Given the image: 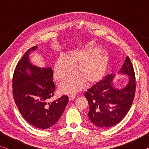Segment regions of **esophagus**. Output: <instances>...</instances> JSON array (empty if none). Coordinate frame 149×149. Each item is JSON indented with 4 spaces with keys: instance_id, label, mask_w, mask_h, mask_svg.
I'll return each mask as SVG.
<instances>
[{
    "instance_id": "esophagus-1",
    "label": "esophagus",
    "mask_w": 149,
    "mask_h": 149,
    "mask_svg": "<svg viewBox=\"0 0 149 149\" xmlns=\"http://www.w3.org/2000/svg\"><path fill=\"white\" fill-rule=\"evenodd\" d=\"M75 98V95H70L69 96V100H74Z\"/></svg>"
}]
</instances>
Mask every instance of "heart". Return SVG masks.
<instances>
[{
    "instance_id": "1",
    "label": "heart",
    "mask_w": 149,
    "mask_h": 149,
    "mask_svg": "<svg viewBox=\"0 0 149 149\" xmlns=\"http://www.w3.org/2000/svg\"><path fill=\"white\" fill-rule=\"evenodd\" d=\"M100 51V47L91 46L73 52L70 58L65 55L59 56L54 67V77L57 81H62L74 75L77 67L80 74L60 84L62 93L73 94L84 89L86 82L93 85L102 79L108 69L109 56L107 52Z\"/></svg>"
}]
</instances>
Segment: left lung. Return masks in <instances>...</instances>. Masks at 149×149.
<instances>
[{"label": "left lung", "mask_w": 149, "mask_h": 149, "mask_svg": "<svg viewBox=\"0 0 149 149\" xmlns=\"http://www.w3.org/2000/svg\"><path fill=\"white\" fill-rule=\"evenodd\" d=\"M118 74L129 76V82L125 87L115 88L112 83L114 77L109 74L85 93L89 105L88 116L98 127L108 128L118 124L132 105L136 89L135 75L128 56Z\"/></svg>", "instance_id": "8db88e82"}]
</instances>
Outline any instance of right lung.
<instances>
[{
  "mask_svg": "<svg viewBox=\"0 0 149 149\" xmlns=\"http://www.w3.org/2000/svg\"><path fill=\"white\" fill-rule=\"evenodd\" d=\"M33 47L17 63L12 79V93L20 114L30 124L39 129H47L54 125L61 117L68 102L63 95L48 103L53 97L55 85L52 81L51 68H40L31 64L29 60Z\"/></svg>",
  "mask_w": 149,
  "mask_h": 149,
  "instance_id": "add662e5",
  "label": "right lung"
}]
</instances>
